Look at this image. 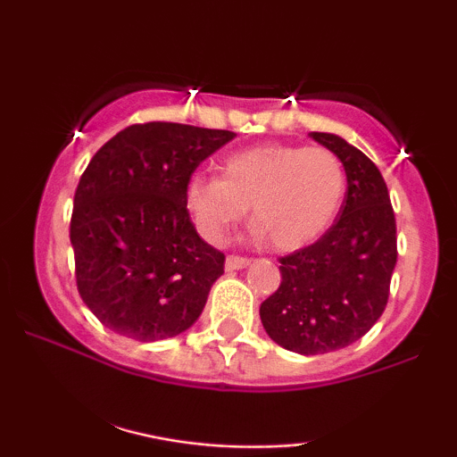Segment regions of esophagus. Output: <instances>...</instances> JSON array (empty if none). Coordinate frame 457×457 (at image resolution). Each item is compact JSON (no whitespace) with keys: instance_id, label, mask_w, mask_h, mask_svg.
<instances>
[{"instance_id":"obj_1","label":"esophagus","mask_w":457,"mask_h":457,"mask_svg":"<svg viewBox=\"0 0 457 457\" xmlns=\"http://www.w3.org/2000/svg\"><path fill=\"white\" fill-rule=\"evenodd\" d=\"M252 264V260L245 258V255H228L227 262H224V268H227L228 272L233 270H241V268H247Z\"/></svg>"}]
</instances>
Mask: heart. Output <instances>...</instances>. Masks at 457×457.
I'll return each instance as SVG.
<instances>
[{
    "instance_id": "obj_1",
    "label": "heart",
    "mask_w": 457,
    "mask_h": 457,
    "mask_svg": "<svg viewBox=\"0 0 457 457\" xmlns=\"http://www.w3.org/2000/svg\"><path fill=\"white\" fill-rule=\"evenodd\" d=\"M345 170L328 147L264 143L222 162V177L193 174L185 205L199 235L220 241L252 204L258 233L283 252L316 241L339 214Z\"/></svg>"
}]
</instances>
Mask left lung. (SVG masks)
Here are the masks:
<instances>
[{
  "instance_id": "left-lung-1",
  "label": "left lung",
  "mask_w": 457,
  "mask_h": 457,
  "mask_svg": "<svg viewBox=\"0 0 457 457\" xmlns=\"http://www.w3.org/2000/svg\"><path fill=\"white\" fill-rule=\"evenodd\" d=\"M339 155L347 193L333 227L280 258L278 289L260 305L268 337L289 352L316 355L361 339L389 302L397 227L383 174L358 147L310 133Z\"/></svg>"
}]
</instances>
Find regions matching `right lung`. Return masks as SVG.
<instances>
[{"label": "right lung", "instance_id": "right-lung-1", "mask_svg": "<svg viewBox=\"0 0 457 457\" xmlns=\"http://www.w3.org/2000/svg\"><path fill=\"white\" fill-rule=\"evenodd\" d=\"M235 133L130 124L99 147L74 193L71 243L80 297L135 341L177 337L202 314L224 253L193 227L185 187Z\"/></svg>", "mask_w": 457, "mask_h": 457}]
</instances>
